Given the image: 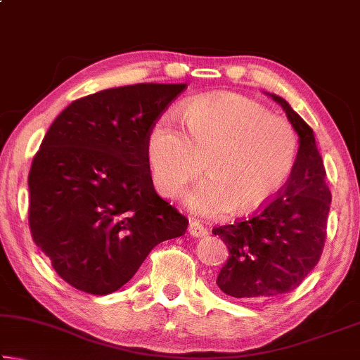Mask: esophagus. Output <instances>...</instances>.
Wrapping results in <instances>:
<instances>
[{
    "instance_id": "1",
    "label": "esophagus",
    "mask_w": 360,
    "mask_h": 360,
    "mask_svg": "<svg viewBox=\"0 0 360 360\" xmlns=\"http://www.w3.org/2000/svg\"><path fill=\"white\" fill-rule=\"evenodd\" d=\"M188 233L195 236V238H198V236H205L206 233H208V230H206L200 222L191 221L188 222Z\"/></svg>"
}]
</instances>
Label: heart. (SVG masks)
I'll return each instance as SVG.
<instances>
[{"label":"heart","mask_w":360,"mask_h":360,"mask_svg":"<svg viewBox=\"0 0 360 360\" xmlns=\"http://www.w3.org/2000/svg\"><path fill=\"white\" fill-rule=\"evenodd\" d=\"M157 120L146 155L152 184L167 198L182 193L205 160L208 178L187 193L195 214L221 217L260 211L281 192L298 157L290 122L271 115L259 103L236 94L195 98L184 111Z\"/></svg>","instance_id":"b5f03b06"}]
</instances>
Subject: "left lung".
Listing matches in <instances>:
<instances>
[{
    "label": "left lung",
    "instance_id": "8db88e82",
    "mask_svg": "<svg viewBox=\"0 0 360 360\" xmlns=\"http://www.w3.org/2000/svg\"><path fill=\"white\" fill-rule=\"evenodd\" d=\"M271 98L283 106L300 136L295 167L265 208L212 229L229 248L216 281L219 289L246 302L288 294L302 284L324 251L332 202L313 129L281 96Z\"/></svg>",
    "mask_w": 360,
    "mask_h": 360
}]
</instances>
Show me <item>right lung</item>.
Segmentation results:
<instances>
[{
  "label": "right lung",
  "instance_id": "right-lung-1",
  "mask_svg": "<svg viewBox=\"0 0 360 360\" xmlns=\"http://www.w3.org/2000/svg\"><path fill=\"white\" fill-rule=\"evenodd\" d=\"M187 84H136L72 101L42 139L28 174L33 241L58 276L106 295L135 276L188 219L152 184L146 143Z\"/></svg>",
  "mask_w": 360,
  "mask_h": 360
}]
</instances>
